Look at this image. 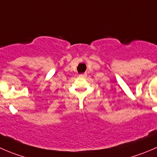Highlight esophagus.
Wrapping results in <instances>:
<instances>
[{"label": "esophagus", "instance_id": "esophagus-1", "mask_svg": "<svg viewBox=\"0 0 157 157\" xmlns=\"http://www.w3.org/2000/svg\"><path fill=\"white\" fill-rule=\"evenodd\" d=\"M86 76H87V74H86V73H83V74H80V77H86Z\"/></svg>", "mask_w": 157, "mask_h": 157}]
</instances>
